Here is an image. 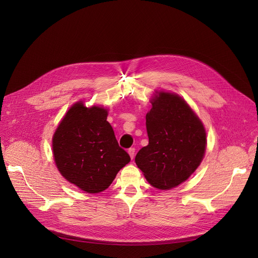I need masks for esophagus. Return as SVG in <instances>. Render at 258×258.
I'll return each instance as SVG.
<instances>
[{
    "label": "esophagus",
    "instance_id": "34e87169",
    "mask_svg": "<svg viewBox=\"0 0 258 258\" xmlns=\"http://www.w3.org/2000/svg\"><path fill=\"white\" fill-rule=\"evenodd\" d=\"M128 154L130 155V158L134 159V158H135V155H136V148H134V147L129 148V150H128Z\"/></svg>",
    "mask_w": 258,
    "mask_h": 258
}]
</instances>
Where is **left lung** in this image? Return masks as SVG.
<instances>
[{"mask_svg": "<svg viewBox=\"0 0 258 258\" xmlns=\"http://www.w3.org/2000/svg\"><path fill=\"white\" fill-rule=\"evenodd\" d=\"M146 114L148 145L136 156L147 182L171 189L185 182L205 156L207 134L199 117L175 93L156 92Z\"/></svg>", "mask_w": 258, "mask_h": 258, "instance_id": "left-lung-1", "label": "left lung"}]
</instances>
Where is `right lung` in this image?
Instances as JSON below:
<instances>
[{"label": "right lung", "mask_w": 258, "mask_h": 258, "mask_svg": "<svg viewBox=\"0 0 258 258\" xmlns=\"http://www.w3.org/2000/svg\"><path fill=\"white\" fill-rule=\"evenodd\" d=\"M106 118L105 108L86 107L80 101L70 107L52 137L53 159L59 172L89 194L105 190L130 161Z\"/></svg>", "instance_id": "1"}]
</instances>
